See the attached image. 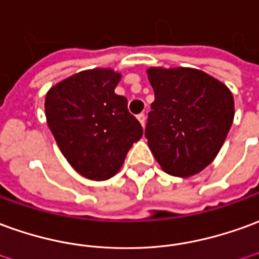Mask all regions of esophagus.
<instances>
[{
    "mask_svg": "<svg viewBox=\"0 0 259 259\" xmlns=\"http://www.w3.org/2000/svg\"><path fill=\"white\" fill-rule=\"evenodd\" d=\"M137 119H139V122L142 123V126H144V123H146V115H144V113H140V115H137Z\"/></svg>",
    "mask_w": 259,
    "mask_h": 259,
    "instance_id": "1",
    "label": "esophagus"
}]
</instances>
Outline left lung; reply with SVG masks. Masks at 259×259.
I'll use <instances>...</instances> for the list:
<instances>
[{"instance_id": "8db88e82", "label": "left lung", "mask_w": 259, "mask_h": 259, "mask_svg": "<svg viewBox=\"0 0 259 259\" xmlns=\"http://www.w3.org/2000/svg\"><path fill=\"white\" fill-rule=\"evenodd\" d=\"M154 90L146 137L162 171L188 178L205 169L223 146L234 119L231 91L189 67H150Z\"/></svg>"}]
</instances>
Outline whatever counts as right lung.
Returning <instances> with one entry per match:
<instances>
[{
  "label": "right lung",
  "instance_id": "obj_1",
  "mask_svg": "<svg viewBox=\"0 0 259 259\" xmlns=\"http://www.w3.org/2000/svg\"><path fill=\"white\" fill-rule=\"evenodd\" d=\"M120 78L112 68L84 70L46 94L49 129L70 165L88 180H109L119 172L143 136L142 124L127 111V99L115 94Z\"/></svg>",
  "mask_w": 259,
  "mask_h": 259
}]
</instances>
